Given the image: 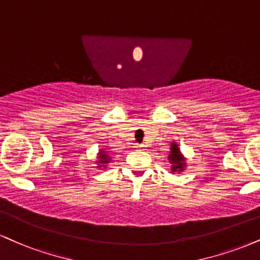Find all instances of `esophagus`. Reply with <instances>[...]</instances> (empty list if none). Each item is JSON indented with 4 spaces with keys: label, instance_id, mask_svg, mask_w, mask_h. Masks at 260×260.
<instances>
[{
    "label": "esophagus",
    "instance_id": "esophagus-1",
    "mask_svg": "<svg viewBox=\"0 0 260 260\" xmlns=\"http://www.w3.org/2000/svg\"><path fill=\"white\" fill-rule=\"evenodd\" d=\"M137 148H138V149H143L144 148V144H137Z\"/></svg>",
    "mask_w": 260,
    "mask_h": 260
}]
</instances>
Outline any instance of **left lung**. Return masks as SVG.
<instances>
[{
  "label": "left lung",
  "mask_w": 260,
  "mask_h": 260,
  "mask_svg": "<svg viewBox=\"0 0 260 260\" xmlns=\"http://www.w3.org/2000/svg\"><path fill=\"white\" fill-rule=\"evenodd\" d=\"M168 160L172 164V172H181L185 168V158L181 155L180 149L176 143L171 144V154L168 155Z\"/></svg>",
  "instance_id": "obj_1"
}]
</instances>
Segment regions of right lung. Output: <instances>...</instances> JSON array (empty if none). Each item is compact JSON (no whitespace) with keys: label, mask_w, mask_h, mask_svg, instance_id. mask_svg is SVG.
<instances>
[{"label":"right lung","mask_w":260,"mask_h":260,"mask_svg":"<svg viewBox=\"0 0 260 260\" xmlns=\"http://www.w3.org/2000/svg\"><path fill=\"white\" fill-rule=\"evenodd\" d=\"M98 158H99V161H98L99 166H98V167H102V166H104V167H105V165L110 162V156L106 154L104 150H100L99 154H98Z\"/></svg>","instance_id":"right-lung-1"}]
</instances>
